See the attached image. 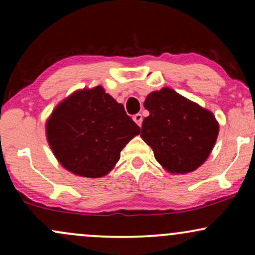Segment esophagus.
<instances>
[{
	"mask_svg": "<svg viewBox=\"0 0 255 255\" xmlns=\"http://www.w3.org/2000/svg\"><path fill=\"white\" fill-rule=\"evenodd\" d=\"M133 120L134 122L139 126V127H141V124H142V115L141 114H136V115L133 116Z\"/></svg>",
	"mask_w": 255,
	"mask_h": 255,
	"instance_id": "34e87169",
	"label": "esophagus"
}]
</instances>
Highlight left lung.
I'll use <instances>...</instances> for the list:
<instances>
[{
    "instance_id": "obj_1",
    "label": "left lung",
    "mask_w": 255,
    "mask_h": 255,
    "mask_svg": "<svg viewBox=\"0 0 255 255\" xmlns=\"http://www.w3.org/2000/svg\"><path fill=\"white\" fill-rule=\"evenodd\" d=\"M144 107L150 115L142 121L140 136L166 171L188 174L204 164L219 133L211 111L169 87L151 92Z\"/></svg>"
}]
</instances>
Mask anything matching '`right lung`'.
<instances>
[{"label":"right lung","mask_w":255,"mask_h":255,"mask_svg":"<svg viewBox=\"0 0 255 255\" xmlns=\"http://www.w3.org/2000/svg\"><path fill=\"white\" fill-rule=\"evenodd\" d=\"M140 128L102 86L73 92L46 120L48 144L61 165L81 177L113 170Z\"/></svg>","instance_id":"obj_1"}]
</instances>
